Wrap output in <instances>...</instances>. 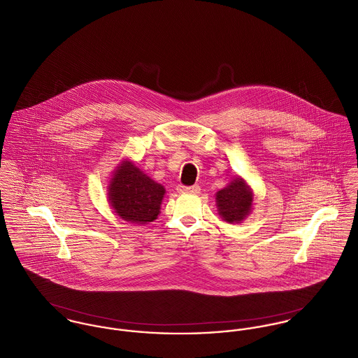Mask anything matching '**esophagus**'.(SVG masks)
<instances>
[{
  "mask_svg": "<svg viewBox=\"0 0 358 358\" xmlns=\"http://www.w3.org/2000/svg\"><path fill=\"white\" fill-rule=\"evenodd\" d=\"M177 191L180 193H199L200 187L199 185H192V187H185V185H178Z\"/></svg>",
  "mask_w": 358,
  "mask_h": 358,
  "instance_id": "1",
  "label": "esophagus"
}]
</instances>
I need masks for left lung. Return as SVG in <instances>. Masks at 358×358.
Here are the masks:
<instances>
[{
	"label": "left lung",
	"instance_id": "8db88e82",
	"mask_svg": "<svg viewBox=\"0 0 358 358\" xmlns=\"http://www.w3.org/2000/svg\"><path fill=\"white\" fill-rule=\"evenodd\" d=\"M252 192L243 178H237L230 185L217 193V206L220 215L229 223L245 220L252 207Z\"/></svg>",
	"mask_w": 358,
	"mask_h": 358
}]
</instances>
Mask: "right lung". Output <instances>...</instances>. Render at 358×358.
Listing matches in <instances>:
<instances>
[{
  "label": "right lung",
  "mask_w": 358,
  "mask_h": 358,
  "mask_svg": "<svg viewBox=\"0 0 358 358\" xmlns=\"http://www.w3.org/2000/svg\"><path fill=\"white\" fill-rule=\"evenodd\" d=\"M165 188L129 161L117 167L109 187L111 207L122 220L138 224L157 220Z\"/></svg>",
  "instance_id": "add662e5"
}]
</instances>
